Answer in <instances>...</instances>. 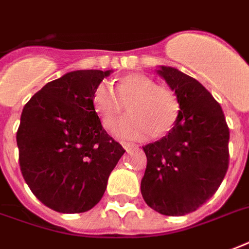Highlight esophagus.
Listing matches in <instances>:
<instances>
[{
  "label": "esophagus",
  "instance_id": "34e87169",
  "mask_svg": "<svg viewBox=\"0 0 249 249\" xmlns=\"http://www.w3.org/2000/svg\"><path fill=\"white\" fill-rule=\"evenodd\" d=\"M121 146L128 151L130 148H137V144H133V143H129V142H121Z\"/></svg>",
  "mask_w": 249,
  "mask_h": 249
}]
</instances>
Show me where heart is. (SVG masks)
<instances>
[{
	"instance_id": "obj_1",
	"label": "heart",
	"mask_w": 249,
	"mask_h": 249,
	"mask_svg": "<svg viewBox=\"0 0 249 249\" xmlns=\"http://www.w3.org/2000/svg\"><path fill=\"white\" fill-rule=\"evenodd\" d=\"M91 101L106 129H112L126 105L129 115L115 128L117 136L126 140L165 136L181 113V103L173 90L137 72L117 80L115 91L107 83H101L94 89Z\"/></svg>"
}]
</instances>
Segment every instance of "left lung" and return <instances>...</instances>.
<instances>
[{
	"mask_svg": "<svg viewBox=\"0 0 249 249\" xmlns=\"http://www.w3.org/2000/svg\"><path fill=\"white\" fill-rule=\"evenodd\" d=\"M177 94L181 113L161 140L146 144L141 193L165 216L196 211L213 196L229 168L230 132L220 103L197 80L173 67L158 70Z\"/></svg>",
	"mask_w": 249,
	"mask_h": 249,
	"instance_id": "8db88e82",
	"label": "left lung"
}]
</instances>
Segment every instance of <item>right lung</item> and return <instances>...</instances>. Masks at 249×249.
Segmentation results:
<instances>
[{
    "label": "right lung",
    "instance_id": "1",
    "mask_svg": "<svg viewBox=\"0 0 249 249\" xmlns=\"http://www.w3.org/2000/svg\"><path fill=\"white\" fill-rule=\"evenodd\" d=\"M111 71L68 72L38 90L17 132L19 165L33 195L60 213H83L101 200L124 155L93 107V93Z\"/></svg>",
    "mask_w": 249,
    "mask_h": 249
}]
</instances>
